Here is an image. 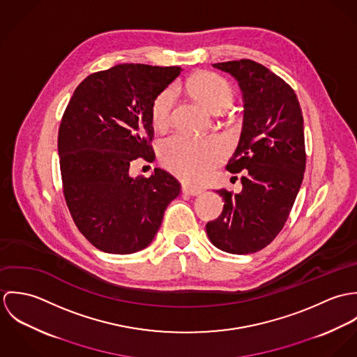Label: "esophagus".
I'll return each instance as SVG.
<instances>
[{"label": "esophagus", "instance_id": "34e87169", "mask_svg": "<svg viewBox=\"0 0 357 357\" xmlns=\"http://www.w3.org/2000/svg\"><path fill=\"white\" fill-rule=\"evenodd\" d=\"M181 191H183L184 194H187V195H191V197H198V195H201V194L204 192L202 190L195 188V187H191V185H183Z\"/></svg>", "mask_w": 357, "mask_h": 357}]
</instances>
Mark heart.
Segmentation results:
<instances>
[{"mask_svg": "<svg viewBox=\"0 0 357 357\" xmlns=\"http://www.w3.org/2000/svg\"><path fill=\"white\" fill-rule=\"evenodd\" d=\"M178 88L194 95L211 111H220L234 100L231 84L214 73L192 75L178 84ZM176 100L177 91L174 86L162 89L153 98L151 123L155 129H163L170 123ZM158 153L160 163L174 176L188 183H201L227 156L228 147L220 136L194 137L176 133L159 143Z\"/></svg>", "mask_w": 357, "mask_h": 357, "instance_id": "b5f03b06", "label": "heart"}]
</instances>
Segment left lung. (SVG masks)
I'll return each mask as SVG.
<instances>
[{"instance_id": "1", "label": "left lung", "mask_w": 357, "mask_h": 357, "mask_svg": "<svg viewBox=\"0 0 357 357\" xmlns=\"http://www.w3.org/2000/svg\"><path fill=\"white\" fill-rule=\"evenodd\" d=\"M213 66L235 77L243 93V129L227 165L243 173V188L217 191L224 208L206 232L220 250L249 255L278 236L297 198L306 165L304 118L293 88L265 66L250 59Z\"/></svg>"}]
</instances>
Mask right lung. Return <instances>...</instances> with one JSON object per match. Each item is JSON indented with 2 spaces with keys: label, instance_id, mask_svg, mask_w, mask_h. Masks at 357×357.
Instances as JSON below:
<instances>
[{
  "label": "right lung",
  "instance_id": "add662e5",
  "mask_svg": "<svg viewBox=\"0 0 357 357\" xmlns=\"http://www.w3.org/2000/svg\"><path fill=\"white\" fill-rule=\"evenodd\" d=\"M180 67L123 63L88 75L63 114L57 150L63 194L79 232L99 250L130 255L153 242L180 183L155 167L129 176L130 162H153L151 104Z\"/></svg>",
  "mask_w": 357,
  "mask_h": 357
}]
</instances>
